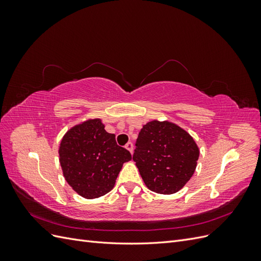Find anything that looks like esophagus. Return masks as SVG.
<instances>
[{
	"mask_svg": "<svg viewBox=\"0 0 261 261\" xmlns=\"http://www.w3.org/2000/svg\"><path fill=\"white\" fill-rule=\"evenodd\" d=\"M125 148L127 149L130 153H133V151H134V145H133V143H130V141H128V143L126 144Z\"/></svg>",
	"mask_w": 261,
	"mask_h": 261,
	"instance_id": "34e87169",
	"label": "esophagus"
}]
</instances>
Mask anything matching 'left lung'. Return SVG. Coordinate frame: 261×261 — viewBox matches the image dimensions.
Segmentation results:
<instances>
[{
	"label": "left lung",
	"instance_id": "1",
	"mask_svg": "<svg viewBox=\"0 0 261 261\" xmlns=\"http://www.w3.org/2000/svg\"><path fill=\"white\" fill-rule=\"evenodd\" d=\"M199 149L194 138L172 122L151 121L143 126L133 160L146 186L171 195L183 188L197 167Z\"/></svg>",
	"mask_w": 261,
	"mask_h": 261
}]
</instances>
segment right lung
Returning <instances> with one entry per match:
<instances>
[{
    "mask_svg": "<svg viewBox=\"0 0 261 261\" xmlns=\"http://www.w3.org/2000/svg\"><path fill=\"white\" fill-rule=\"evenodd\" d=\"M59 154L68 185L86 199L108 194L123 164L132 160L128 150L116 144L115 135L105 129L100 118L68 129L61 140Z\"/></svg>",
    "mask_w": 261,
    "mask_h": 261,
    "instance_id": "add662e5",
    "label": "right lung"
}]
</instances>
